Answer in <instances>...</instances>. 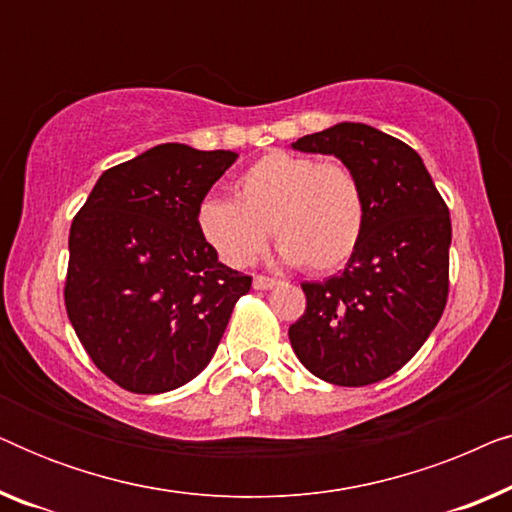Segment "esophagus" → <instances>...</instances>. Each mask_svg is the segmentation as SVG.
I'll use <instances>...</instances> for the list:
<instances>
[{
  "label": "esophagus",
  "mask_w": 512,
  "mask_h": 512,
  "mask_svg": "<svg viewBox=\"0 0 512 512\" xmlns=\"http://www.w3.org/2000/svg\"><path fill=\"white\" fill-rule=\"evenodd\" d=\"M277 284H279L277 279H272V277H265V275H256V277H254V289H258V291L275 289Z\"/></svg>",
  "instance_id": "34e87169"
}]
</instances>
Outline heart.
<instances>
[{
  "label": "heart",
  "instance_id": "b5f03b06",
  "mask_svg": "<svg viewBox=\"0 0 512 512\" xmlns=\"http://www.w3.org/2000/svg\"><path fill=\"white\" fill-rule=\"evenodd\" d=\"M366 193L352 167L289 151H272L235 181V200L200 202L198 230L230 268L261 254L272 230L286 263L331 272L359 249L366 228Z\"/></svg>",
  "mask_w": 512,
  "mask_h": 512
}]
</instances>
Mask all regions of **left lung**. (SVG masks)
Segmentation results:
<instances>
[{
  "label": "left lung",
  "mask_w": 512,
  "mask_h": 512,
  "mask_svg": "<svg viewBox=\"0 0 512 512\" xmlns=\"http://www.w3.org/2000/svg\"><path fill=\"white\" fill-rule=\"evenodd\" d=\"M293 149L331 153L359 174L366 228L347 268L303 282L305 312L289 328L300 363L338 387L401 370L443 317L450 293V209L415 149L363 123L300 137Z\"/></svg>",
  "instance_id": "obj_1"
}]
</instances>
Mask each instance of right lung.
<instances>
[{
  "label": "right lung",
  "mask_w": 512,
  "mask_h": 512,
  "mask_svg": "<svg viewBox=\"0 0 512 512\" xmlns=\"http://www.w3.org/2000/svg\"><path fill=\"white\" fill-rule=\"evenodd\" d=\"M233 151L160 144L97 179L69 228L65 307L90 361L132 394L202 373L251 277L202 240L200 202Z\"/></svg>",
  "instance_id": "obj_1"
}]
</instances>
